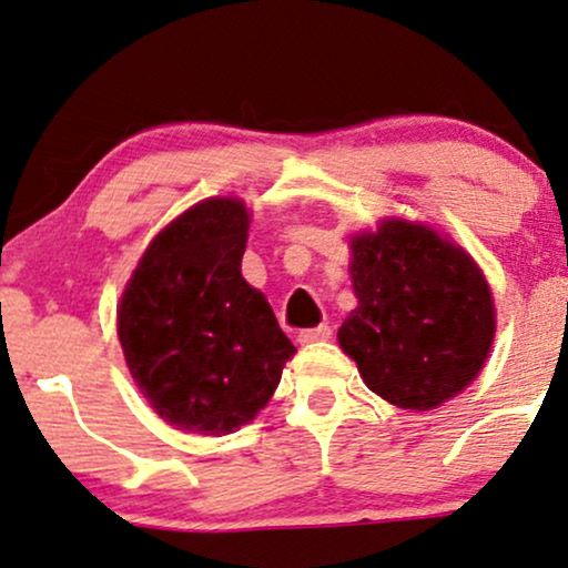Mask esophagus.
<instances>
[{
  "label": "esophagus",
  "instance_id": "obj_1",
  "mask_svg": "<svg viewBox=\"0 0 568 568\" xmlns=\"http://www.w3.org/2000/svg\"><path fill=\"white\" fill-rule=\"evenodd\" d=\"M332 337V329L327 324H320V327H308L304 332H298V343L301 345H314V343H324V339Z\"/></svg>",
  "mask_w": 568,
  "mask_h": 568
}]
</instances>
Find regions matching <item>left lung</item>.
<instances>
[{"instance_id":"1","label":"left lung","mask_w":568,"mask_h":568,"mask_svg":"<svg viewBox=\"0 0 568 568\" xmlns=\"http://www.w3.org/2000/svg\"><path fill=\"white\" fill-rule=\"evenodd\" d=\"M351 252L358 306L337 339L366 387L405 410H434L457 397L494 343L483 270L442 233L397 217L353 236Z\"/></svg>"}]
</instances>
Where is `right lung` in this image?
<instances>
[{
  "instance_id": "add662e5",
  "label": "right lung",
  "mask_w": 568,
  "mask_h": 568,
  "mask_svg": "<svg viewBox=\"0 0 568 568\" xmlns=\"http://www.w3.org/2000/svg\"><path fill=\"white\" fill-rule=\"evenodd\" d=\"M248 210L210 196L150 241L121 293L116 327L132 379L165 423L239 430L270 403L296 347L241 275Z\"/></svg>"
}]
</instances>
